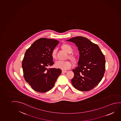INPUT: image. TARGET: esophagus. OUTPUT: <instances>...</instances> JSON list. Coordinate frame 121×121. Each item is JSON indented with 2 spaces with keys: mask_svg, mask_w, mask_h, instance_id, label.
<instances>
[{
  "mask_svg": "<svg viewBox=\"0 0 121 121\" xmlns=\"http://www.w3.org/2000/svg\"><path fill=\"white\" fill-rule=\"evenodd\" d=\"M67 72V71H65V70H62V74H64Z\"/></svg>",
  "mask_w": 121,
  "mask_h": 121,
  "instance_id": "34e87169",
  "label": "esophagus"
}]
</instances>
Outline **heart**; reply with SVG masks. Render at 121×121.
Instances as JSON below:
<instances>
[{
    "instance_id": "heart-1",
    "label": "heart",
    "mask_w": 121,
    "mask_h": 121,
    "mask_svg": "<svg viewBox=\"0 0 121 121\" xmlns=\"http://www.w3.org/2000/svg\"><path fill=\"white\" fill-rule=\"evenodd\" d=\"M61 47L62 49L66 51L67 52L70 53L72 52L73 50V49L71 46L67 44H63ZM56 49H54L52 50L51 52V56L53 59H56ZM70 58L72 60H75V57L73 55H70ZM72 63L69 61H56L54 66L56 68L60 69L62 70H66L69 69L70 68L72 67Z\"/></svg>"
}]
</instances>
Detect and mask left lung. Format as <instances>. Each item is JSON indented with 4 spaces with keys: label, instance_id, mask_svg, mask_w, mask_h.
I'll use <instances>...</instances> for the list:
<instances>
[{
    "label": "left lung",
    "instance_id": "left-lung-1",
    "mask_svg": "<svg viewBox=\"0 0 121 121\" xmlns=\"http://www.w3.org/2000/svg\"><path fill=\"white\" fill-rule=\"evenodd\" d=\"M67 41L75 44L80 54L77 67L72 70L74 77L71 80L72 84L79 91H90L103 77L105 56L99 46L86 37L78 36Z\"/></svg>",
    "mask_w": 121,
    "mask_h": 121
}]
</instances>
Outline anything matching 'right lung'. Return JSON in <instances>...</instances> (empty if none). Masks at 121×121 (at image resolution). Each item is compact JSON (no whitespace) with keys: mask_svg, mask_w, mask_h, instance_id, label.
Instances as JSON below:
<instances>
[{"mask_svg":"<svg viewBox=\"0 0 121 121\" xmlns=\"http://www.w3.org/2000/svg\"><path fill=\"white\" fill-rule=\"evenodd\" d=\"M59 43L55 39L42 38L25 52L22 62L23 76L35 91L44 93L50 90L61 73L60 69L48 68L54 64L51 52Z\"/></svg>","mask_w":121,"mask_h":121,"instance_id":"1","label":"right lung"}]
</instances>
